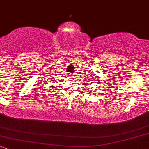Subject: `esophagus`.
Instances as JSON below:
<instances>
[{
    "instance_id": "obj_1",
    "label": "esophagus",
    "mask_w": 149,
    "mask_h": 149,
    "mask_svg": "<svg viewBox=\"0 0 149 149\" xmlns=\"http://www.w3.org/2000/svg\"><path fill=\"white\" fill-rule=\"evenodd\" d=\"M71 75L69 74V77H71Z\"/></svg>"
}]
</instances>
